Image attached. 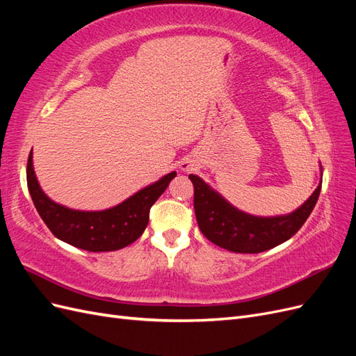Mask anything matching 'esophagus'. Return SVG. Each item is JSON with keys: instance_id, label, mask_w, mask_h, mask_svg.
<instances>
[{"instance_id": "esophagus-1", "label": "esophagus", "mask_w": 356, "mask_h": 356, "mask_svg": "<svg viewBox=\"0 0 356 356\" xmlns=\"http://www.w3.org/2000/svg\"><path fill=\"white\" fill-rule=\"evenodd\" d=\"M190 166H191V165L188 163V161H186V163H182L181 169H182V170H187V169H190Z\"/></svg>"}]
</instances>
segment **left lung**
I'll use <instances>...</instances> for the list:
<instances>
[{
    "mask_svg": "<svg viewBox=\"0 0 356 356\" xmlns=\"http://www.w3.org/2000/svg\"><path fill=\"white\" fill-rule=\"evenodd\" d=\"M195 186V212L204 238L224 250L258 254L288 241L301 229L318 202L322 179L312 196L298 209L281 217H254L245 213L213 191L196 175H188Z\"/></svg>",
    "mask_w": 356,
    "mask_h": 356,
    "instance_id": "left-lung-1",
    "label": "left lung"
}]
</instances>
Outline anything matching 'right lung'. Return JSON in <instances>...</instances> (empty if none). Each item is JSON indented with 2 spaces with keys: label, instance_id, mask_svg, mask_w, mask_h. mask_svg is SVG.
Wrapping results in <instances>:
<instances>
[{
  "label": "right lung",
  "instance_id": "add662e5",
  "mask_svg": "<svg viewBox=\"0 0 356 356\" xmlns=\"http://www.w3.org/2000/svg\"><path fill=\"white\" fill-rule=\"evenodd\" d=\"M175 177L177 172H170L114 208L86 212L62 207L44 195L32 166V152L26 166L29 195L49 230L58 239L90 252L117 251L134 243L147 227L149 208Z\"/></svg>",
  "mask_w": 356,
  "mask_h": 356
}]
</instances>
